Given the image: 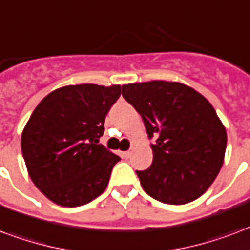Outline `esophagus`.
Wrapping results in <instances>:
<instances>
[{
  "instance_id": "esophagus-1",
  "label": "esophagus",
  "mask_w": 250,
  "mask_h": 250,
  "mask_svg": "<svg viewBox=\"0 0 250 250\" xmlns=\"http://www.w3.org/2000/svg\"><path fill=\"white\" fill-rule=\"evenodd\" d=\"M132 150H127V151H125V153H123L124 154V157H125V158H130V157H132Z\"/></svg>"
}]
</instances>
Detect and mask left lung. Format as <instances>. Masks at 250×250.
<instances>
[{
	"instance_id": "left-lung-1",
	"label": "left lung",
	"mask_w": 250,
	"mask_h": 250,
	"mask_svg": "<svg viewBox=\"0 0 250 250\" xmlns=\"http://www.w3.org/2000/svg\"><path fill=\"white\" fill-rule=\"evenodd\" d=\"M124 99L145 124L153 163L137 171L151 198L186 204L206 192L224 163L227 132L211 103L183 83L151 80L123 85Z\"/></svg>"
}]
</instances>
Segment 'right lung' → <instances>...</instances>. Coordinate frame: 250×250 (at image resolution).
Listing matches in <instances>:
<instances>
[{
    "mask_svg": "<svg viewBox=\"0 0 250 250\" xmlns=\"http://www.w3.org/2000/svg\"><path fill=\"white\" fill-rule=\"evenodd\" d=\"M121 85H65L34 109L21 137L31 181L52 203L79 207L101 195L120 157L99 144Z\"/></svg>",
    "mask_w": 250,
    "mask_h": 250,
    "instance_id": "1",
    "label": "right lung"
}]
</instances>
